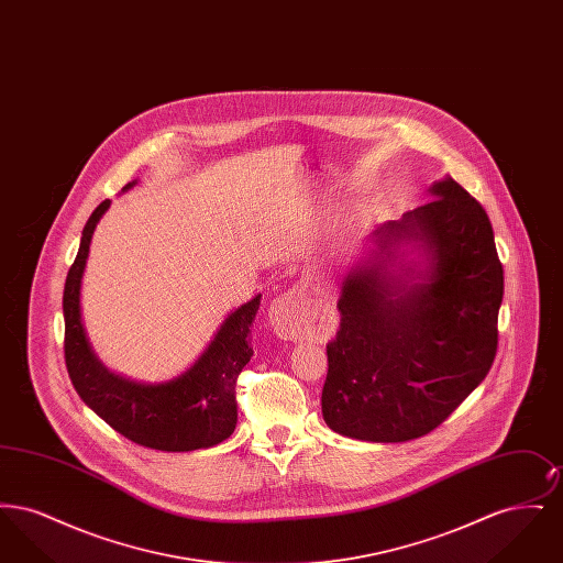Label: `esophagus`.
Wrapping results in <instances>:
<instances>
[{
    "instance_id": "esophagus-1",
    "label": "esophagus",
    "mask_w": 563,
    "mask_h": 563,
    "mask_svg": "<svg viewBox=\"0 0 563 563\" xmlns=\"http://www.w3.org/2000/svg\"><path fill=\"white\" fill-rule=\"evenodd\" d=\"M268 319L280 340H301L310 322V301L306 297V287L299 285L294 291L276 297L269 306Z\"/></svg>"
}]
</instances>
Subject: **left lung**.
Returning <instances> with one entry per match:
<instances>
[{
	"label": "left lung",
	"instance_id": "8db88e82",
	"mask_svg": "<svg viewBox=\"0 0 563 563\" xmlns=\"http://www.w3.org/2000/svg\"><path fill=\"white\" fill-rule=\"evenodd\" d=\"M427 196L379 223L340 280L321 405L350 439L401 443L437 429L496 356L505 276L489 217L452 177Z\"/></svg>",
	"mask_w": 563,
	"mask_h": 563
}]
</instances>
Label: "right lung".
Listing matches in <instances>:
<instances>
[{
    "mask_svg": "<svg viewBox=\"0 0 563 563\" xmlns=\"http://www.w3.org/2000/svg\"><path fill=\"white\" fill-rule=\"evenodd\" d=\"M136 184L139 179L126 184L122 194ZM109 207L111 200H106L88 217L76 262L65 280V363L74 388L111 429L143 448L161 452L209 450L236 429L234 384L253 356L246 335L262 295L230 310L186 372L154 384L111 372L92 349L81 319V280L90 242Z\"/></svg>",
    "mask_w": 563,
    "mask_h": 563,
    "instance_id": "right-lung-1",
    "label": "right lung"
}]
</instances>
